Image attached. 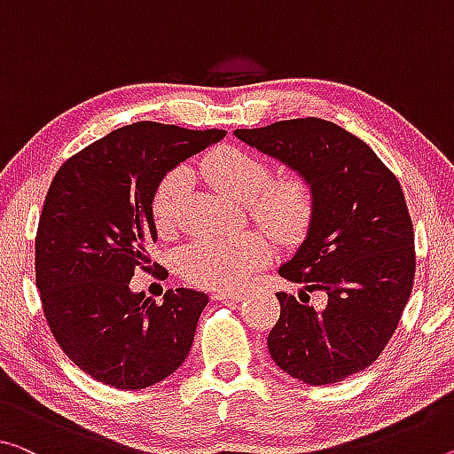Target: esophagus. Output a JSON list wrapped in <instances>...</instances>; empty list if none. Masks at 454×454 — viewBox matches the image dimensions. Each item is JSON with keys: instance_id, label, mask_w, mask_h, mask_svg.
I'll return each instance as SVG.
<instances>
[{"instance_id": "34e87169", "label": "esophagus", "mask_w": 454, "mask_h": 454, "mask_svg": "<svg viewBox=\"0 0 454 454\" xmlns=\"http://www.w3.org/2000/svg\"><path fill=\"white\" fill-rule=\"evenodd\" d=\"M241 298V292H215L213 294V300H223V302H239Z\"/></svg>"}]
</instances>
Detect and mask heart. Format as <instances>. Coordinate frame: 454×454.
Listing matches in <instances>:
<instances>
[{
	"label": "heart",
	"mask_w": 454,
	"mask_h": 454,
	"mask_svg": "<svg viewBox=\"0 0 454 454\" xmlns=\"http://www.w3.org/2000/svg\"><path fill=\"white\" fill-rule=\"evenodd\" d=\"M205 176L229 199L247 203L262 227L282 241H298L315 217V191L298 174L271 180V166L262 156L219 145L203 160ZM188 186V170L174 168L160 180L152 197V219L162 235L178 227ZM270 257L260 233H241L231 239H197L180 251L178 266L188 282L208 290L241 288Z\"/></svg>",
	"instance_id": "1"
}]
</instances>
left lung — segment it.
Returning a JSON list of instances; mask_svg holds the SVG:
<instances>
[{"mask_svg":"<svg viewBox=\"0 0 454 454\" xmlns=\"http://www.w3.org/2000/svg\"><path fill=\"white\" fill-rule=\"evenodd\" d=\"M235 136L290 166L315 191L306 239L278 270L304 288L300 300L276 294L271 359L309 386L364 372L392 339L414 286V227L400 183L365 142L318 117ZM310 291L327 296L323 311L303 304Z\"/></svg>","mask_w":454,"mask_h":454,"instance_id":"left-lung-1","label":"left lung"}]
</instances>
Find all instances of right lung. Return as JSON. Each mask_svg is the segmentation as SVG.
Returning a JSON list of instances; mask_svg holds the SVG:
<instances>
[{
    "label": "right lung",
    "mask_w": 454,
    "mask_h": 454,
    "mask_svg": "<svg viewBox=\"0 0 454 454\" xmlns=\"http://www.w3.org/2000/svg\"><path fill=\"white\" fill-rule=\"evenodd\" d=\"M225 134L137 121L76 152L54 174L38 221L36 286L57 343L93 380L144 389L184 364L208 296L176 288L156 304L134 294L129 280L152 270L158 183Z\"/></svg>",
    "instance_id": "obj_1"
}]
</instances>
